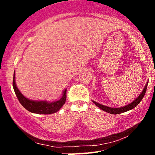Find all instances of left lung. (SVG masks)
<instances>
[{
	"instance_id": "obj_1",
	"label": "left lung",
	"mask_w": 155,
	"mask_h": 155,
	"mask_svg": "<svg viewBox=\"0 0 155 155\" xmlns=\"http://www.w3.org/2000/svg\"><path fill=\"white\" fill-rule=\"evenodd\" d=\"M148 82L147 83L145 87L143 88V91L141 92V93L140 94V95L138 96V97H137V98L134 101H133V102L131 103V104H128L127 106H123V107H121V108H111V107H108V106H104V105H101L100 104H98V103L95 102V101H93V103L97 106V107H99L101 109H102L103 111L108 112V113L111 114H121V113H123V112L127 111H129V110L133 109V108L136 107L137 105H138V104H139L140 101H141L142 99H143V96H144L145 93H146V91H147V84H148Z\"/></svg>"
}]
</instances>
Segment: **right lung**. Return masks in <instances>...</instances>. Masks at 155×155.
I'll use <instances>...</instances> for the list:
<instances>
[{"label": "right lung", "instance_id": "1", "mask_svg": "<svg viewBox=\"0 0 155 155\" xmlns=\"http://www.w3.org/2000/svg\"><path fill=\"white\" fill-rule=\"evenodd\" d=\"M15 78V74H14L13 87L16 95L23 107L32 113L41 114H49L55 113V112L59 111L66 101V90H65V91L63 92V97L60 100L54 101V102L49 103L47 101H35L29 100V99L26 98L25 96H23L22 94L19 92L18 88L16 86Z\"/></svg>", "mask_w": 155, "mask_h": 155}]
</instances>
